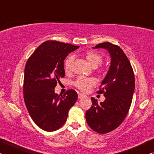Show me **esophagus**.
I'll return each mask as SVG.
<instances>
[{"mask_svg": "<svg viewBox=\"0 0 154 154\" xmlns=\"http://www.w3.org/2000/svg\"><path fill=\"white\" fill-rule=\"evenodd\" d=\"M85 96L84 94H82V93L78 94V98H79V99H81V98H82L83 97H85Z\"/></svg>", "mask_w": 154, "mask_h": 154, "instance_id": "esophagus-1", "label": "esophagus"}]
</instances>
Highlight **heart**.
<instances>
[{"label": "heart", "mask_w": 154, "mask_h": 154, "mask_svg": "<svg viewBox=\"0 0 154 154\" xmlns=\"http://www.w3.org/2000/svg\"><path fill=\"white\" fill-rule=\"evenodd\" d=\"M84 56L91 66L93 68L97 67L103 61V56L95 51L89 50L84 54ZM72 56H69L65 59L64 62V70L66 72H69L71 70V64L72 62ZM102 69H99L98 72H102ZM96 81L94 78L80 77L74 82V85L78 89L82 92H88L91 88L95 85Z\"/></svg>", "instance_id": "1"}]
</instances>
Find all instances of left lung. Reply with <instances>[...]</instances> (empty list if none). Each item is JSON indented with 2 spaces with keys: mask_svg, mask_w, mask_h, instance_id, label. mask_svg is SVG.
Listing matches in <instances>:
<instances>
[{
  "mask_svg": "<svg viewBox=\"0 0 154 154\" xmlns=\"http://www.w3.org/2000/svg\"><path fill=\"white\" fill-rule=\"evenodd\" d=\"M93 48L106 49L111 60L97 92L103 94L105 100L98 104L97 100L91 98L92 106L85 113V119L93 130L105 134L117 128L128 113L134 91V75L129 60L119 46L105 42Z\"/></svg>",
  "mask_w": 154,
  "mask_h": 154,
  "instance_id": "1",
  "label": "left lung"
}]
</instances>
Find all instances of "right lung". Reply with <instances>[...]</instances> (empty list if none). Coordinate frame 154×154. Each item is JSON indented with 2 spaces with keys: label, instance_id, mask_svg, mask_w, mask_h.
<instances>
[{
  "label": "right lung",
  "instance_id": "add662e5",
  "mask_svg": "<svg viewBox=\"0 0 154 154\" xmlns=\"http://www.w3.org/2000/svg\"><path fill=\"white\" fill-rule=\"evenodd\" d=\"M79 46L56 41L43 43L28 59L24 69V102L31 118L43 130L59 129L66 121L69 109L77 100V93L69 90L63 95L54 92L64 77V60Z\"/></svg>",
  "mask_w": 154,
  "mask_h": 154
}]
</instances>
